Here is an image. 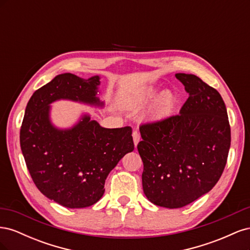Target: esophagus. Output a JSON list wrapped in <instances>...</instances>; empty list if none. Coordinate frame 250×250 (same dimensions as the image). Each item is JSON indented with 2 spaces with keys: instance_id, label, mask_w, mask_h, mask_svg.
Instances as JSON below:
<instances>
[{
  "instance_id": "esophagus-1",
  "label": "esophagus",
  "mask_w": 250,
  "mask_h": 250,
  "mask_svg": "<svg viewBox=\"0 0 250 250\" xmlns=\"http://www.w3.org/2000/svg\"><path fill=\"white\" fill-rule=\"evenodd\" d=\"M132 138H133V143H134V146L137 147V145L139 144L140 140H141V135L138 131H133L132 132Z\"/></svg>"
}]
</instances>
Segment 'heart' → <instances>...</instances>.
Segmentation results:
<instances>
[{"label":"heart","mask_w":250,"mask_h":250,"mask_svg":"<svg viewBox=\"0 0 250 250\" xmlns=\"http://www.w3.org/2000/svg\"><path fill=\"white\" fill-rule=\"evenodd\" d=\"M154 88H148L145 92L143 99H150V98H152L154 96ZM174 101H175L174 95L171 92H169V90H165V92H163L160 96L156 97V99L154 100L152 105H151L150 113L154 118H164L166 116H168L174 106Z\"/></svg>","instance_id":"b5f03b06"}]
</instances>
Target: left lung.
<instances>
[{
	"label": "left lung",
	"mask_w": 250,
	"mask_h": 250,
	"mask_svg": "<svg viewBox=\"0 0 250 250\" xmlns=\"http://www.w3.org/2000/svg\"><path fill=\"white\" fill-rule=\"evenodd\" d=\"M188 98L178 115L142 124L138 150L143 190L155 206L178 208L209 192L225 168L230 126L221 95L192 74L178 73Z\"/></svg>",
	"instance_id": "obj_1"
}]
</instances>
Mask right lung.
I'll use <instances>...</instances> for the list:
<instances>
[{"label": "right lung", "mask_w": 250, "mask_h": 250, "mask_svg": "<svg viewBox=\"0 0 250 250\" xmlns=\"http://www.w3.org/2000/svg\"><path fill=\"white\" fill-rule=\"evenodd\" d=\"M99 76L87 80L65 73L35 90L27 104L20 142L37 188L70 208L93 206L104 194L105 179L126 153L134 149L131 127L103 128L84 115L70 129L50 121V104L67 99L102 106L96 95Z\"/></svg>", "instance_id": "right-lung-1"}]
</instances>
